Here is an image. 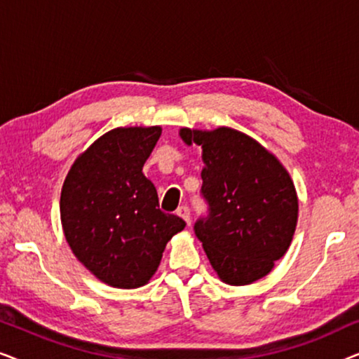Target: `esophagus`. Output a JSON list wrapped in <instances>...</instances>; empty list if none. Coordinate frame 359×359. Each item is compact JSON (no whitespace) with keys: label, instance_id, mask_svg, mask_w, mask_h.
Instances as JSON below:
<instances>
[{"label":"esophagus","instance_id":"34e87169","mask_svg":"<svg viewBox=\"0 0 359 359\" xmlns=\"http://www.w3.org/2000/svg\"><path fill=\"white\" fill-rule=\"evenodd\" d=\"M176 214H178L186 224L191 222V212H189L188 205H181V208H178V210H176Z\"/></svg>","mask_w":359,"mask_h":359}]
</instances>
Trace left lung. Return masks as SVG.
<instances>
[{"label":"left lung","mask_w":359,"mask_h":359,"mask_svg":"<svg viewBox=\"0 0 359 359\" xmlns=\"http://www.w3.org/2000/svg\"><path fill=\"white\" fill-rule=\"evenodd\" d=\"M186 144L201 147V194L208 215L196 220L210 264L224 283L243 286L266 276L291 245L297 194L286 168L242 132L181 129Z\"/></svg>","instance_id":"obj_1"}]
</instances>
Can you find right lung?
<instances>
[{"label": "right lung", "instance_id": "add662e5", "mask_svg": "<svg viewBox=\"0 0 359 359\" xmlns=\"http://www.w3.org/2000/svg\"><path fill=\"white\" fill-rule=\"evenodd\" d=\"M160 127H117L100 137L68 171L60 196L63 232L75 257L102 283L134 289L149 283L163 250L186 222L158 208L142 173Z\"/></svg>", "mask_w": 359, "mask_h": 359}]
</instances>
